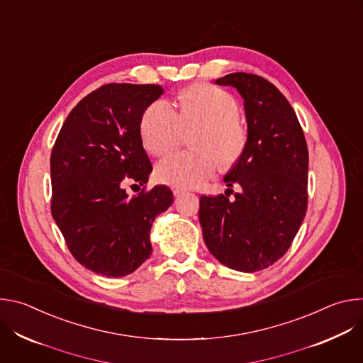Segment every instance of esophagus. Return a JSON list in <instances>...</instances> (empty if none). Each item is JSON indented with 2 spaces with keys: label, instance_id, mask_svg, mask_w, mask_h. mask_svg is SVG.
Wrapping results in <instances>:
<instances>
[{
  "label": "esophagus",
  "instance_id": "34e87169",
  "mask_svg": "<svg viewBox=\"0 0 363 363\" xmlns=\"http://www.w3.org/2000/svg\"><path fill=\"white\" fill-rule=\"evenodd\" d=\"M184 192V189H181V188H172V194L175 195V196H178V195H181Z\"/></svg>",
  "mask_w": 363,
  "mask_h": 363
}]
</instances>
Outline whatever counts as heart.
Here are the masks:
<instances>
[{
  "mask_svg": "<svg viewBox=\"0 0 363 363\" xmlns=\"http://www.w3.org/2000/svg\"><path fill=\"white\" fill-rule=\"evenodd\" d=\"M237 99L227 90L194 83L179 93V112L165 99L145 109L139 133L143 147L152 155L168 153L181 142L185 128L199 126L194 145L196 150L168 155L157 165L158 181L175 188L201 186L218 168L234 167L248 145V128L238 115Z\"/></svg>",
  "mask_w": 363,
  "mask_h": 363,
  "instance_id": "obj_1",
  "label": "heart"
}]
</instances>
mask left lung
Listing matches in <instances>:
<instances>
[{
	"instance_id": "obj_1",
	"label": "left lung",
	"mask_w": 363,
	"mask_h": 363,
	"mask_svg": "<svg viewBox=\"0 0 363 363\" xmlns=\"http://www.w3.org/2000/svg\"><path fill=\"white\" fill-rule=\"evenodd\" d=\"M244 99L248 145L225 175L242 191L201 196L199 223L210 252L244 273L267 269L287 252L307 210L308 152L298 119L283 93L251 73L216 80ZM230 191V189H227Z\"/></svg>"
}]
</instances>
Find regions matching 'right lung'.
Instances as JSON below:
<instances>
[{"instance_id": "add662e5", "label": "right lung", "mask_w": 363, "mask_h": 363, "mask_svg": "<svg viewBox=\"0 0 363 363\" xmlns=\"http://www.w3.org/2000/svg\"><path fill=\"white\" fill-rule=\"evenodd\" d=\"M162 93L158 84L96 89L70 112L51 150V214L72 255L96 274L123 277L146 262L152 223L174 202L165 185L130 198L123 189L128 179L147 182L139 125Z\"/></svg>"}]
</instances>
